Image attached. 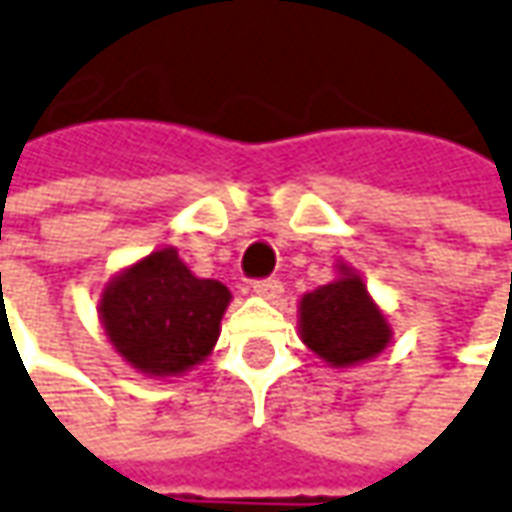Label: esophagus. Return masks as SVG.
<instances>
[{
  "label": "esophagus",
  "mask_w": 512,
  "mask_h": 512,
  "mask_svg": "<svg viewBox=\"0 0 512 512\" xmlns=\"http://www.w3.org/2000/svg\"><path fill=\"white\" fill-rule=\"evenodd\" d=\"M252 291L260 294V297H266V300H274V297H280L283 283L277 277H260V280H252Z\"/></svg>",
  "instance_id": "34e87169"
}]
</instances>
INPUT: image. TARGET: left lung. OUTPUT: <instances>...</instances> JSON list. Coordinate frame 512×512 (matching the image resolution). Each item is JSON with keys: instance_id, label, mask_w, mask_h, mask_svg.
I'll return each mask as SVG.
<instances>
[{"instance_id": "left-lung-1", "label": "left lung", "mask_w": 512, "mask_h": 512, "mask_svg": "<svg viewBox=\"0 0 512 512\" xmlns=\"http://www.w3.org/2000/svg\"><path fill=\"white\" fill-rule=\"evenodd\" d=\"M300 311L302 342L336 367L373 358L389 342L387 319L367 297L361 277L350 271L305 294Z\"/></svg>"}]
</instances>
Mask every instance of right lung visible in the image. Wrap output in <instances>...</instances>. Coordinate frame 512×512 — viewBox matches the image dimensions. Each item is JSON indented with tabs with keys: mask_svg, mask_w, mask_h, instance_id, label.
I'll return each instance as SVG.
<instances>
[{
	"mask_svg": "<svg viewBox=\"0 0 512 512\" xmlns=\"http://www.w3.org/2000/svg\"><path fill=\"white\" fill-rule=\"evenodd\" d=\"M227 305V285L198 280L176 249H162L103 291L100 314L125 361L142 373L173 375L210 353Z\"/></svg>",
	"mask_w": 512,
	"mask_h": 512,
	"instance_id": "1",
	"label": "right lung"
}]
</instances>
